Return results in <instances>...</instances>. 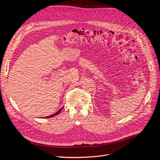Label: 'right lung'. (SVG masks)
Returning <instances> with one entry per match:
<instances>
[{
	"label": "right lung",
	"instance_id": "obj_1",
	"mask_svg": "<svg viewBox=\"0 0 160 160\" xmlns=\"http://www.w3.org/2000/svg\"><path fill=\"white\" fill-rule=\"evenodd\" d=\"M63 107H62L61 109H60L58 112H56V113H54V114H52V115H51V116H47V117H46V118H52V117H54V116H56V115H58L60 113V112L62 111V110L63 109Z\"/></svg>",
	"mask_w": 160,
	"mask_h": 160
}]
</instances>
